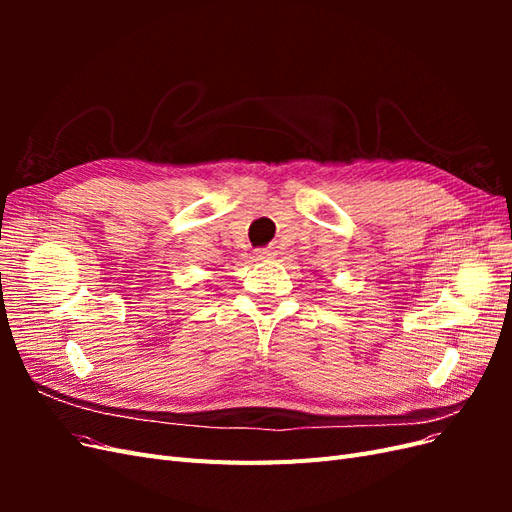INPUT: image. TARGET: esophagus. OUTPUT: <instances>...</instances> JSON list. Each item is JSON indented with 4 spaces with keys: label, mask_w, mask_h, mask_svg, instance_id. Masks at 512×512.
I'll return each instance as SVG.
<instances>
[{
    "label": "esophagus",
    "mask_w": 512,
    "mask_h": 512,
    "mask_svg": "<svg viewBox=\"0 0 512 512\" xmlns=\"http://www.w3.org/2000/svg\"><path fill=\"white\" fill-rule=\"evenodd\" d=\"M256 256H258V260H271L277 256V252L273 250V247H262V250H256Z\"/></svg>",
    "instance_id": "34e87169"
}]
</instances>
